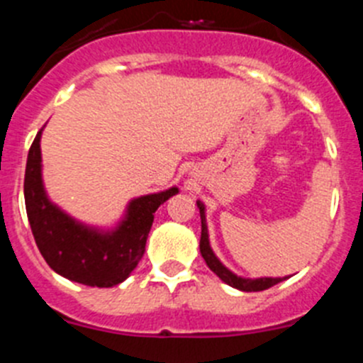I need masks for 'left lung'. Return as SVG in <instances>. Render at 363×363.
Instances as JSON below:
<instances>
[{
  "label": "left lung",
  "mask_w": 363,
  "mask_h": 363,
  "mask_svg": "<svg viewBox=\"0 0 363 363\" xmlns=\"http://www.w3.org/2000/svg\"><path fill=\"white\" fill-rule=\"evenodd\" d=\"M198 207H200V216H201V238H200V252L203 256L205 264L209 265L211 271L220 278L221 281H225L227 285L234 287V289L245 291V293H255V291H265L272 285L280 284L285 278H242L236 277L234 272H230L225 265L221 264L220 259L216 258V255L213 252L209 245V234H207V223H205V207L201 201H198Z\"/></svg>",
  "instance_id": "1"
}]
</instances>
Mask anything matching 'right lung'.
<instances>
[{"label":"right lung","mask_w":363,"mask_h":363,"mask_svg":"<svg viewBox=\"0 0 363 363\" xmlns=\"http://www.w3.org/2000/svg\"><path fill=\"white\" fill-rule=\"evenodd\" d=\"M41 130L28 150L23 185L28 223L41 256L52 271L78 284L91 287L121 284L145 252L154 213L178 189L133 200L114 230L83 225L47 198L41 179Z\"/></svg>","instance_id":"add662e5"}]
</instances>
